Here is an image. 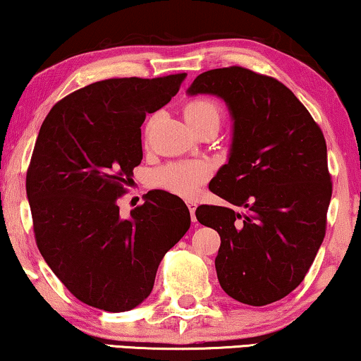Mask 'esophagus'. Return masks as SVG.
Segmentation results:
<instances>
[{
	"label": "esophagus",
	"mask_w": 361,
	"mask_h": 361,
	"mask_svg": "<svg viewBox=\"0 0 361 361\" xmlns=\"http://www.w3.org/2000/svg\"><path fill=\"white\" fill-rule=\"evenodd\" d=\"M186 204H188V207H190V212H191V219H192V222H196V215H195V212H196V201H192V199H188L186 201Z\"/></svg>",
	"instance_id": "34e87169"
}]
</instances>
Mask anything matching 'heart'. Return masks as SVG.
<instances>
[{
    "mask_svg": "<svg viewBox=\"0 0 361 361\" xmlns=\"http://www.w3.org/2000/svg\"><path fill=\"white\" fill-rule=\"evenodd\" d=\"M185 118L195 131L207 125H220L224 109L217 100L211 97H196L186 102ZM209 176V166L202 162H180L170 164L160 169L155 175L159 186L165 188L175 195L192 196Z\"/></svg>",
    "mask_w": 361,
    "mask_h": 361,
    "instance_id": "heart-1",
    "label": "heart"
}]
</instances>
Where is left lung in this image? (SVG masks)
I'll list each match as a JSON object with an SVG mask.
<instances>
[{"label":"left lung","instance_id":"left-lung-1","mask_svg":"<svg viewBox=\"0 0 361 361\" xmlns=\"http://www.w3.org/2000/svg\"><path fill=\"white\" fill-rule=\"evenodd\" d=\"M188 92L222 97L235 120L228 164L209 183L232 206L196 209L199 224L220 235V287L251 306L282 300L303 282L326 235L324 134L287 85L251 69H211Z\"/></svg>","mask_w":361,"mask_h":361}]
</instances>
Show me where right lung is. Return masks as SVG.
I'll return each instance as SVG.
<instances>
[{
  "instance_id": "right-lung-1",
  "label": "right lung",
  "mask_w": 361,
  "mask_h": 361,
  "mask_svg": "<svg viewBox=\"0 0 361 361\" xmlns=\"http://www.w3.org/2000/svg\"><path fill=\"white\" fill-rule=\"evenodd\" d=\"M185 76L99 80L63 97L42 123L25 176L35 243L64 287L94 308L142 303L191 225L183 199L164 190L149 191L129 219L118 207L142 160L146 115L169 104Z\"/></svg>"
}]
</instances>
